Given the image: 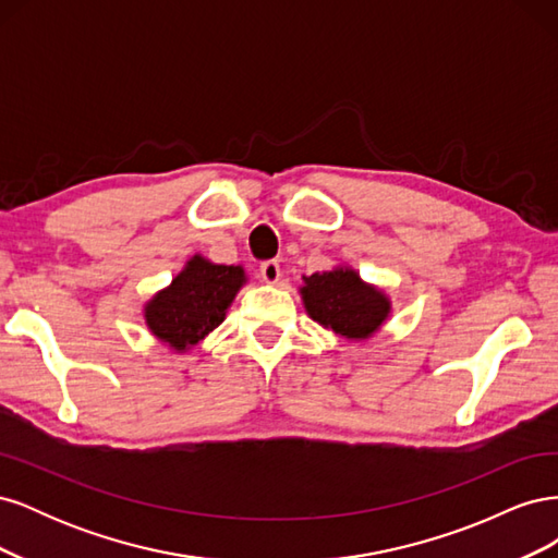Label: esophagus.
I'll use <instances>...</instances> for the list:
<instances>
[{"mask_svg":"<svg viewBox=\"0 0 558 558\" xmlns=\"http://www.w3.org/2000/svg\"><path fill=\"white\" fill-rule=\"evenodd\" d=\"M260 277L267 281V283H277L279 277H281V267L277 260H263L260 263Z\"/></svg>","mask_w":558,"mask_h":558,"instance_id":"1","label":"esophagus"}]
</instances>
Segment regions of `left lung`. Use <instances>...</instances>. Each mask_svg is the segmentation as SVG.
I'll use <instances>...</instances> for the list:
<instances>
[{"label": "left lung", "instance_id": "obj_1", "mask_svg": "<svg viewBox=\"0 0 558 558\" xmlns=\"http://www.w3.org/2000/svg\"><path fill=\"white\" fill-rule=\"evenodd\" d=\"M302 300L310 316L324 328L344 337L373 335L388 316V300L365 286L351 269H332V272L305 277Z\"/></svg>", "mask_w": 558, "mask_h": 558}]
</instances>
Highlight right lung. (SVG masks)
Here are the masks:
<instances>
[{
	"mask_svg": "<svg viewBox=\"0 0 558 558\" xmlns=\"http://www.w3.org/2000/svg\"><path fill=\"white\" fill-rule=\"evenodd\" d=\"M242 283V267L195 256L170 289L148 302L146 324L162 342L183 351L221 324Z\"/></svg>",
	"mask_w": 558,
	"mask_h": 558,
	"instance_id": "1",
	"label": "right lung"
}]
</instances>
